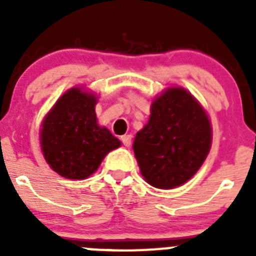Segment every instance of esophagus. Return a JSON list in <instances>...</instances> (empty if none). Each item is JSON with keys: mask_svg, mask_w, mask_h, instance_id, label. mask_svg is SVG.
<instances>
[{"mask_svg": "<svg viewBox=\"0 0 256 256\" xmlns=\"http://www.w3.org/2000/svg\"><path fill=\"white\" fill-rule=\"evenodd\" d=\"M122 142H123V144L126 146V148H130V144H132V136L130 134H124L120 137Z\"/></svg>", "mask_w": 256, "mask_h": 256, "instance_id": "esophagus-1", "label": "esophagus"}]
</instances>
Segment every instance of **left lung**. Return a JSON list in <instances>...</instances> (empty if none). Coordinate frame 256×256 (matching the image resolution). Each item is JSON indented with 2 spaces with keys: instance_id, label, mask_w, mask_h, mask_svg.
<instances>
[{
  "instance_id": "left-lung-1",
  "label": "left lung",
  "mask_w": 256,
  "mask_h": 256,
  "mask_svg": "<svg viewBox=\"0 0 256 256\" xmlns=\"http://www.w3.org/2000/svg\"><path fill=\"white\" fill-rule=\"evenodd\" d=\"M212 126L206 112L183 88H169L151 105L148 123L133 150L151 186L170 190L191 180L206 159Z\"/></svg>"
}]
</instances>
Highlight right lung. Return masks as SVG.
Returning a JSON list of instances; mask_svg holds the SVG:
<instances>
[{"mask_svg": "<svg viewBox=\"0 0 256 256\" xmlns=\"http://www.w3.org/2000/svg\"><path fill=\"white\" fill-rule=\"evenodd\" d=\"M94 94L72 88L44 118L40 144L44 159L68 180H84L96 172L106 154L120 146L108 128L97 124Z\"/></svg>", "mask_w": 256, "mask_h": 256, "instance_id": "add662e5", "label": "right lung"}]
</instances>
